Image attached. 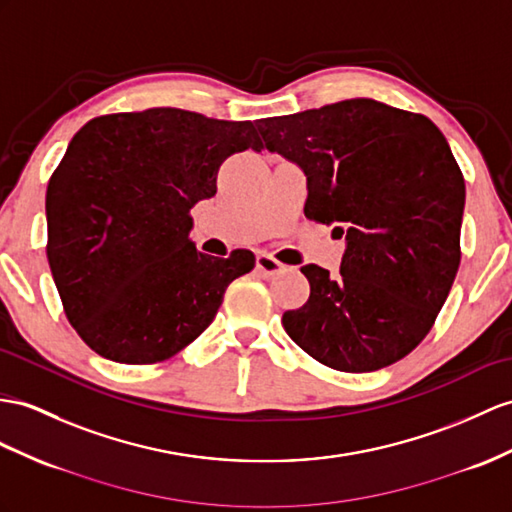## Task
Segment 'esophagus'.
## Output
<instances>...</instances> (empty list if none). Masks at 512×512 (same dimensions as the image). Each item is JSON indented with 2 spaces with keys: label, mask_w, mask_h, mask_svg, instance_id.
I'll list each match as a JSON object with an SVG mask.
<instances>
[{
  "label": "esophagus",
  "mask_w": 512,
  "mask_h": 512,
  "mask_svg": "<svg viewBox=\"0 0 512 512\" xmlns=\"http://www.w3.org/2000/svg\"><path fill=\"white\" fill-rule=\"evenodd\" d=\"M256 269H258L260 276H265V278H276L278 273H282L284 265H282V263H278L276 258H271L269 254H258V256H256Z\"/></svg>",
  "instance_id": "esophagus-1"
}]
</instances>
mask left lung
<instances>
[{"label":"left lung","mask_w":512,"mask_h":512,"mask_svg":"<svg viewBox=\"0 0 512 512\" xmlns=\"http://www.w3.org/2000/svg\"><path fill=\"white\" fill-rule=\"evenodd\" d=\"M304 171V213L345 236L341 276L304 265L308 302L282 326L336 371L389 367L423 341L460 265L465 180L434 123L376 99L256 121Z\"/></svg>","instance_id":"8db88e82"}]
</instances>
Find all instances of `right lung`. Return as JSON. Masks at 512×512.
Returning a JSON list of instances; mask_svg holds the SVG:
<instances>
[{
  "instance_id": "right-lung-1",
  "label": "right lung",
  "mask_w": 512,
  "mask_h": 512,
  "mask_svg": "<svg viewBox=\"0 0 512 512\" xmlns=\"http://www.w3.org/2000/svg\"><path fill=\"white\" fill-rule=\"evenodd\" d=\"M260 152L252 121L149 108L91 119L47 184V260L65 315L93 352L149 365L193 343L256 258L199 254L191 208L221 162Z\"/></svg>"
}]
</instances>
